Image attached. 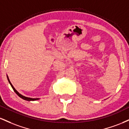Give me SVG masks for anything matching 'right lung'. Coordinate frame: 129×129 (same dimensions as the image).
I'll list each match as a JSON object with an SVG mask.
<instances>
[{
    "label": "right lung",
    "mask_w": 129,
    "mask_h": 129,
    "mask_svg": "<svg viewBox=\"0 0 129 129\" xmlns=\"http://www.w3.org/2000/svg\"><path fill=\"white\" fill-rule=\"evenodd\" d=\"M7 79H8V80L9 83H10V84L11 85V87L12 88V89H13L14 91V92H15V93H16L17 94V95L19 96V97H20V98H21V99H23V100H24L29 101V102H30V101H35V100H39V99H40L39 98H30V97H26V96L23 95L22 94H20V93L18 92V91H17V90L15 89V88L14 87L13 85H12V83H11V82H10V79H9V77H8V75H7Z\"/></svg>",
    "instance_id": "right-lung-1"
}]
</instances>
